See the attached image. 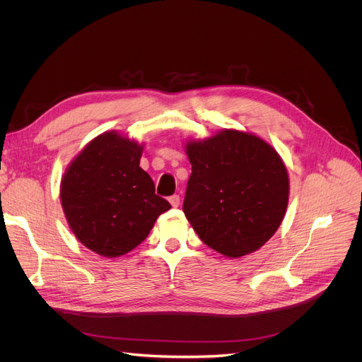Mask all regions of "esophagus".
<instances>
[{"label": "esophagus", "instance_id": "34e87169", "mask_svg": "<svg viewBox=\"0 0 362 362\" xmlns=\"http://www.w3.org/2000/svg\"><path fill=\"white\" fill-rule=\"evenodd\" d=\"M169 202L172 206H178L180 205V196L178 194H172L169 198Z\"/></svg>", "mask_w": 362, "mask_h": 362}]
</instances>
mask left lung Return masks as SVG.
<instances>
[{
    "mask_svg": "<svg viewBox=\"0 0 362 362\" xmlns=\"http://www.w3.org/2000/svg\"><path fill=\"white\" fill-rule=\"evenodd\" d=\"M185 151L192 175L182 211L202 242L228 258L252 254L276 233L288 204V173L264 140L222 129Z\"/></svg>",
    "mask_w": 362,
    "mask_h": 362,
    "instance_id": "8db88e82",
    "label": "left lung"
}]
</instances>
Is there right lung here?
I'll return each instance as SVG.
<instances>
[{"mask_svg":"<svg viewBox=\"0 0 362 362\" xmlns=\"http://www.w3.org/2000/svg\"><path fill=\"white\" fill-rule=\"evenodd\" d=\"M144 146L116 131L98 136L64 172L60 199L75 237L103 257L133 250L170 204L141 169Z\"/></svg>","mask_w":362,"mask_h":362,"instance_id":"right-lung-1","label":"right lung"}]
</instances>
